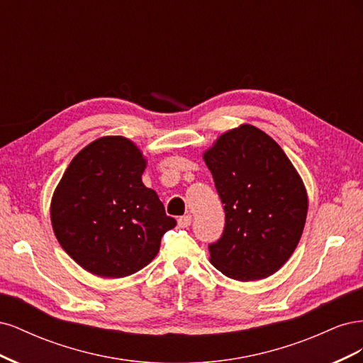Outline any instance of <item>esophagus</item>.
I'll return each mask as SVG.
<instances>
[{
  "instance_id": "1",
  "label": "esophagus",
  "mask_w": 363,
  "mask_h": 363,
  "mask_svg": "<svg viewBox=\"0 0 363 363\" xmlns=\"http://www.w3.org/2000/svg\"><path fill=\"white\" fill-rule=\"evenodd\" d=\"M192 223V216L191 215H184L182 218H179V227L182 228H188Z\"/></svg>"
}]
</instances>
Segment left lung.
<instances>
[{
	"instance_id": "1",
	"label": "left lung",
	"mask_w": 363,
	"mask_h": 363,
	"mask_svg": "<svg viewBox=\"0 0 363 363\" xmlns=\"http://www.w3.org/2000/svg\"><path fill=\"white\" fill-rule=\"evenodd\" d=\"M203 159L224 204V233L208 245L224 276L262 280L277 272L300 242L307 192L281 147L260 128L242 124L219 136Z\"/></svg>"
}]
</instances>
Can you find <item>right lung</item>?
Returning a JSON list of instances; mask_svg holds the SVG:
<instances>
[{"instance_id": "right-lung-1", "label": "right lung", "mask_w": 363, "mask_h": 363, "mask_svg": "<svg viewBox=\"0 0 363 363\" xmlns=\"http://www.w3.org/2000/svg\"><path fill=\"white\" fill-rule=\"evenodd\" d=\"M145 168L135 142L103 136L71 160L52 194L54 235L94 276L121 279L147 267L162 236L177 224L142 183Z\"/></svg>"}]
</instances>
